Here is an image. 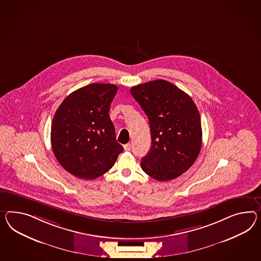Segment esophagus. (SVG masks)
<instances>
[{
  "label": "esophagus",
  "mask_w": 261,
  "mask_h": 261,
  "mask_svg": "<svg viewBox=\"0 0 261 261\" xmlns=\"http://www.w3.org/2000/svg\"><path fill=\"white\" fill-rule=\"evenodd\" d=\"M130 144H126V145H124V149L126 150V151H129L130 150Z\"/></svg>",
  "instance_id": "obj_1"
}]
</instances>
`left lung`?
Masks as SVG:
<instances>
[{
	"label": "left lung",
	"mask_w": 261,
	"mask_h": 261,
	"mask_svg": "<svg viewBox=\"0 0 261 261\" xmlns=\"http://www.w3.org/2000/svg\"><path fill=\"white\" fill-rule=\"evenodd\" d=\"M134 99L149 121L151 147L141 167L160 181L185 173L198 158L201 147V116L192 98L163 80L130 88Z\"/></svg>",
	"instance_id": "obj_1"
}]
</instances>
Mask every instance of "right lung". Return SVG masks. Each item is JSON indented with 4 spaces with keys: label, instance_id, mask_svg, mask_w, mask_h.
Segmentation results:
<instances>
[{
    "label": "right lung",
    "instance_id": "add662e5",
    "mask_svg": "<svg viewBox=\"0 0 261 261\" xmlns=\"http://www.w3.org/2000/svg\"><path fill=\"white\" fill-rule=\"evenodd\" d=\"M117 86L92 83L69 94L54 115L51 145L64 169L94 180L109 171L124 150L110 118Z\"/></svg>",
    "mask_w": 261,
    "mask_h": 261
}]
</instances>
